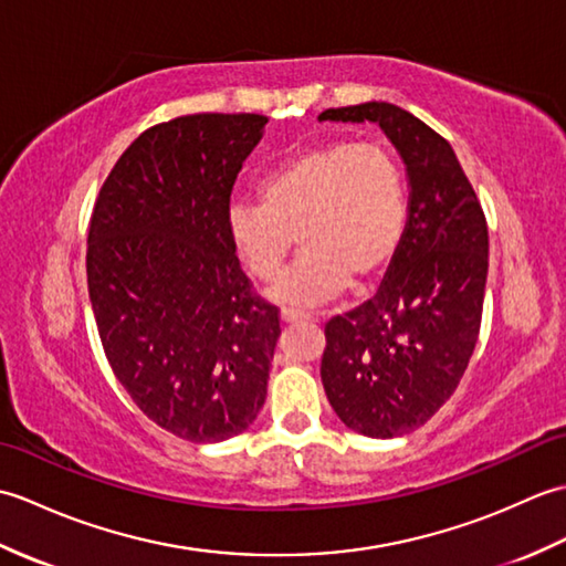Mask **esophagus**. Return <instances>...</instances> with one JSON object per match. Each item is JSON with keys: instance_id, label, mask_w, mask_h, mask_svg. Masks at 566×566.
<instances>
[{"instance_id": "34e87169", "label": "esophagus", "mask_w": 566, "mask_h": 566, "mask_svg": "<svg viewBox=\"0 0 566 566\" xmlns=\"http://www.w3.org/2000/svg\"><path fill=\"white\" fill-rule=\"evenodd\" d=\"M296 321H318L308 314H302V311H294V308H282V323H296Z\"/></svg>"}]
</instances>
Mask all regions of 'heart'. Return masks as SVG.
<instances>
[{
	"mask_svg": "<svg viewBox=\"0 0 566 566\" xmlns=\"http://www.w3.org/2000/svg\"><path fill=\"white\" fill-rule=\"evenodd\" d=\"M260 203L235 201L228 233L248 270L274 282L298 245L302 258L274 286L282 302L316 304L347 282L363 290L387 270L406 228L399 160L375 140H331L292 155L258 185Z\"/></svg>",
	"mask_w": 566,
	"mask_h": 566,
	"instance_id": "1",
	"label": "heart"
}]
</instances>
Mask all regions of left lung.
Masks as SVG:
<instances>
[{"label": "left lung", "mask_w": 566, "mask_h": 566, "mask_svg": "<svg viewBox=\"0 0 566 566\" xmlns=\"http://www.w3.org/2000/svg\"><path fill=\"white\" fill-rule=\"evenodd\" d=\"M377 122L411 182L408 226L375 298L326 323L321 379L333 411L367 438H399L454 394L482 328L489 228L450 143L387 102L326 109Z\"/></svg>", "instance_id": "8db88e82"}]
</instances>
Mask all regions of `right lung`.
Here are the masks:
<instances>
[{
	"label": "right lung",
	"mask_w": 566,
	"mask_h": 566,
	"mask_svg": "<svg viewBox=\"0 0 566 566\" xmlns=\"http://www.w3.org/2000/svg\"><path fill=\"white\" fill-rule=\"evenodd\" d=\"M268 116L189 114L130 143L94 201L87 286L104 355L153 423L221 442L258 418L280 308L240 270L231 191Z\"/></svg>",
	"instance_id": "add662e5"
}]
</instances>
